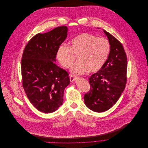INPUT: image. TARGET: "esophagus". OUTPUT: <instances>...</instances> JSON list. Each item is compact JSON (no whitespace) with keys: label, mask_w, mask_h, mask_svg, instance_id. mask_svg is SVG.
<instances>
[{"label":"esophagus","mask_w":148,"mask_h":148,"mask_svg":"<svg viewBox=\"0 0 148 148\" xmlns=\"http://www.w3.org/2000/svg\"><path fill=\"white\" fill-rule=\"evenodd\" d=\"M75 80H76V76H74L73 75H71L70 76V82L71 83L73 82Z\"/></svg>","instance_id":"esophagus-1"}]
</instances>
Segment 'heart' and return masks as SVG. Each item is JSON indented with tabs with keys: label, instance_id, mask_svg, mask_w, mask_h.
I'll return each mask as SVG.
<instances>
[{
	"label": "heart",
	"instance_id": "heart-1",
	"mask_svg": "<svg viewBox=\"0 0 148 148\" xmlns=\"http://www.w3.org/2000/svg\"><path fill=\"white\" fill-rule=\"evenodd\" d=\"M110 52V44L104 38H97L88 33H83L73 38L69 47L62 44L58 48L56 56L61 65L65 68H70L77 56V62L74 64L71 72L80 75L88 71L89 73L99 71L108 58Z\"/></svg>",
	"mask_w": 148,
	"mask_h": 148
}]
</instances>
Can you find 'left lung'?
Returning a JSON list of instances; mask_svg holds the SVG:
<instances>
[{
    "mask_svg": "<svg viewBox=\"0 0 148 148\" xmlns=\"http://www.w3.org/2000/svg\"><path fill=\"white\" fill-rule=\"evenodd\" d=\"M110 44L106 63L89 79V90L85 94V106L96 112L111 108L119 99L127 83V58L122 44L104 30Z\"/></svg>",
    "mask_w": 148,
    "mask_h": 148,
    "instance_id": "left-lung-1",
    "label": "left lung"
}]
</instances>
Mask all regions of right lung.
I'll list each match as a JSON object with an SVG mask.
<instances>
[{"label":"right lung","instance_id":"right-lung-1","mask_svg":"<svg viewBox=\"0 0 148 148\" xmlns=\"http://www.w3.org/2000/svg\"><path fill=\"white\" fill-rule=\"evenodd\" d=\"M66 26L35 35L27 44L21 60L22 84L31 103L45 113L56 111L63 102L69 74L57 66L58 48L65 40Z\"/></svg>","mask_w":148,"mask_h":148}]
</instances>
